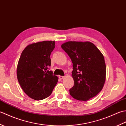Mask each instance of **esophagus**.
Masks as SVG:
<instances>
[{
  "label": "esophagus",
  "instance_id": "obj_1",
  "mask_svg": "<svg viewBox=\"0 0 126 126\" xmlns=\"http://www.w3.org/2000/svg\"><path fill=\"white\" fill-rule=\"evenodd\" d=\"M59 79H63L64 78V76H59Z\"/></svg>",
  "mask_w": 126,
  "mask_h": 126
}]
</instances>
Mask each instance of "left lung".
Instances as JSON below:
<instances>
[{"instance_id": "1", "label": "left lung", "mask_w": 126, "mask_h": 126, "mask_svg": "<svg viewBox=\"0 0 126 126\" xmlns=\"http://www.w3.org/2000/svg\"><path fill=\"white\" fill-rule=\"evenodd\" d=\"M61 47L73 64L74 85L69 90L71 96L79 101L95 97L102 89L106 80V66L102 53L89 42H68Z\"/></svg>"}]
</instances>
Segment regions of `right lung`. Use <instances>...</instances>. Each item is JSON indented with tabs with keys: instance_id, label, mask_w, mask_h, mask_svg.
<instances>
[{
	"instance_id": "right-lung-1",
	"label": "right lung",
	"mask_w": 126,
	"mask_h": 126,
	"mask_svg": "<svg viewBox=\"0 0 126 126\" xmlns=\"http://www.w3.org/2000/svg\"><path fill=\"white\" fill-rule=\"evenodd\" d=\"M54 41H43L28 45L18 61V81L26 95L33 100H43L51 94L58 82L49 70Z\"/></svg>"
}]
</instances>
